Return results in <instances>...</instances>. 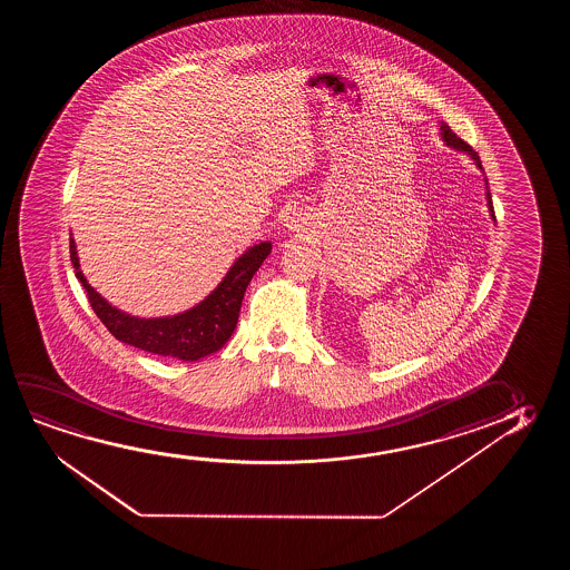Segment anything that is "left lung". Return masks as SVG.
<instances>
[{"instance_id": "obj_1", "label": "left lung", "mask_w": 570, "mask_h": 570, "mask_svg": "<svg viewBox=\"0 0 570 570\" xmlns=\"http://www.w3.org/2000/svg\"><path fill=\"white\" fill-rule=\"evenodd\" d=\"M440 130H442V138H444L445 144L448 146H452V148L460 149V151H465V154H469L471 156V159H475L476 167L479 169H483V165H481V159H479V154L476 151H473L471 149V146H468L465 141L461 140L460 136L458 134L452 132V128L448 125L440 126ZM487 200H489V210H491V216L494 218V210H492V200H491V193H489V188H487Z\"/></svg>"}]
</instances>
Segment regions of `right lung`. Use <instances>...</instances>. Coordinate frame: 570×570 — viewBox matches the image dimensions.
<instances>
[{"label": "right lung", "mask_w": 570, "mask_h": 570, "mask_svg": "<svg viewBox=\"0 0 570 570\" xmlns=\"http://www.w3.org/2000/svg\"><path fill=\"white\" fill-rule=\"evenodd\" d=\"M271 250V242L250 247L235 261L226 278L219 282L218 288L193 309L173 317L138 320L112 307L87 284L86 276L79 271L76 245L70 239V258L76 276L86 288L87 299L94 307L95 315L109 328L110 335L134 348L179 360L204 358L227 343L239 320L245 289Z\"/></svg>", "instance_id": "right-lung-1"}]
</instances>
